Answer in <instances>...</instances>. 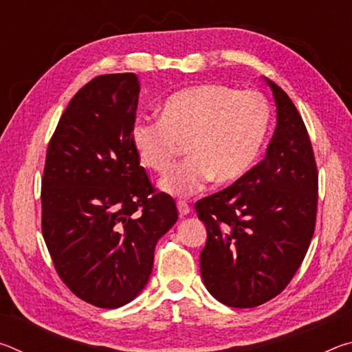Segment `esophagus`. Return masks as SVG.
Masks as SVG:
<instances>
[{
  "label": "esophagus",
  "instance_id": "34e87169",
  "mask_svg": "<svg viewBox=\"0 0 352 352\" xmlns=\"http://www.w3.org/2000/svg\"><path fill=\"white\" fill-rule=\"evenodd\" d=\"M177 210H178V212H180L182 217L188 216V214L190 212V208L186 201H177Z\"/></svg>",
  "mask_w": 352,
  "mask_h": 352
}]
</instances>
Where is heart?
Returning a JSON list of instances; mask_svg holds the SVG:
<instances>
[{"mask_svg":"<svg viewBox=\"0 0 352 352\" xmlns=\"http://www.w3.org/2000/svg\"><path fill=\"white\" fill-rule=\"evenodd\" d=\"M270 119V105L262 94L201 83L166 98L160 119L136 118L130 140L141 164L155 172L168 170L186 144L189 158L162 178L160 189L189 197L212 180H242L264 147Z\"/></svg>","mask_w":352,"mask_h":352,"instance_id":"1","label":"heart"}]
</instances>
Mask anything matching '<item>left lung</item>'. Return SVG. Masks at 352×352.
<instances>
[{
    "label": "left lung",
    "instance_id": "left-lung-1",
    "mask_svg": "<svg viewBox=\"0 0 352 352\" xmlns=\"http://www.w3.org/2000/svg\"><path fill=\"white\" fill-rule=\"evenodd\" d=\"M264 80L276 104L264 160L242 180L195 204L208 231L201 279L230 307H254L281 294L315 230L318 174L311 140L290 98Z\"/></svg>",
    "mask_w": 352,
    "mask_h": 352
}]
</instances>
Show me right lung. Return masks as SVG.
Returning a JSON list of instances; mask_svg holds the SVG:
<instances>
[{
	"label": "right lung",
	"mask_w": 352,
	"mask_h": 352,
	"mask_svg": "<svg viewBox=\"0 0 352 352\" xmlns=\"http://www.w3.org/2000/svg\"><path fill=\"white\" fill-rule=\"evenodd\" d=\"M140 80L99 76L63 111L46 152L41 233L62 281L80 300L116 309L151 278L155 245L178 219L155 192L130 140Z\"/></svg>",
	"instance_id": "add662e5"
}]
</instances>
